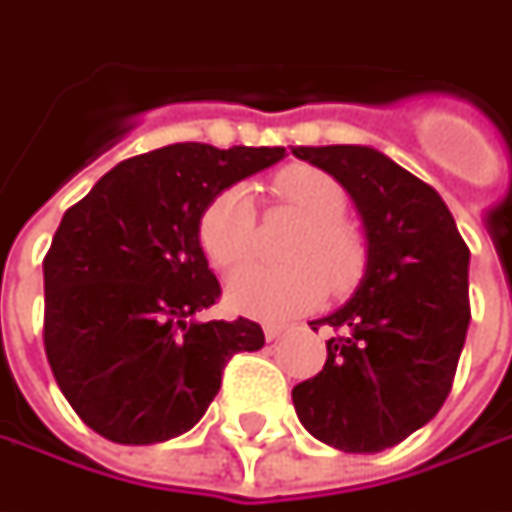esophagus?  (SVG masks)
Wrapping results in <instances>:
<instances>
[{"mask_svg": "<svg viewBox=\"0 0 512 512\" xmlns=\"http://www.w3.org/2000/svg\"><path fill=\"white\" fill-rule=\"evenodd\" d=\"M262 330H265V339H267V342H273V339H279V336L285 333L287 327H285V325H273V322H267V325L262 327Z\"/></svg>", "mask_w": 512, "mask_h": 512, "instance_id": "obj_1", "label": "esophagus"}]
</instances>
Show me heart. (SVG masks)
Wrapping results in <instances>:
<instances>
[{"label":"heart","mask_w":512,"mask_h":512,"mask_svg":"<svg viewBox=\"0 0 512 512\" xmlns=\"http://www.w3.org/2000/svg\"><path fill=\"white\" fill-rule=\"evenodd\" d=\"M276 202L305 219L290 239L287 265H247L227 279V302L256 319H287L325 299L344 296L367 270V239L344 219L347 190L327 170L290 165L270 179ZM256 239V207L245 185L216 193L199 216V245L216 270L242 265Z\"/></svg>","instance_id":"b5f03b06"}]
</instances>
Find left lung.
Listing matches in <instances>:
<instances>
[{
	"label": "left lung",
	"mask_w": 512,
	"mask_h": 512,
	"mask_svg": "<svg viewBox=\"0 0 512 512\" xmlns=\"http://www.w3.org/2000/svg\"><path fill=\"white\" fill-rule=\"evenodd\" d=\"M353 196L367 270L350 302L319 322L336 336L325 367L293 387L299 422L344 453H379L430 422L447 399L470 325V250L442 196L362 145L293 148Z\"/></svg>",
	"instance_id": "left-lung-1"
}]
</instances>
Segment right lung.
<instances>
[{"mask_svg": "<svg viewBox=\"0 0 512 512\" xmlns=\"http://www.w3.org/2000/svg\"><path fill=\"white\" fill-rule=\"evenodd\" d=\"M285 148L182 142L119 162L68 207L45 256V353L76 416L119 444L168 442L205 416L250 319L196 322L222 296L199 216Z\"/></svg>", "mask_w": 512, "mask_h": 512, "instance_id": "1", "label": "right lung"}]
</instances>
